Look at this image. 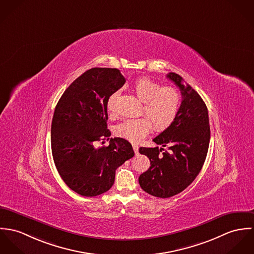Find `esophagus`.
Returning <instances> with one entry per match:
<instances>
[{"instance_id": "1", "label": "esophagus", "mask_w": 254, "mask_h": 254, "mask_svg": "<svg viewBox=\"0 0 254 254\" xmlns=\"http://www.w3.org/2000/svg\"><path fill=\"white\" fill-rule=\"evenodd\" d=\"M132 148H133V150H134V153H135V154H137V153H138V149H139L138 145H136V144H132Z\"/></svg>"}]
</instances>
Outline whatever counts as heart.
<instances>
[{
    "label": "heart",
    "mask_w": 254,
    "mask_h": 254,
    "mask_svg": "<svg viewBox=\"0 0 254 254\" xmlns=\"http://www.w3.org/2000/svg\"><path fill=\"white\" fill-rule=\"evenodd\" d=\"M132 90L142 102L146 117L127 119L117 126V134L132 142L140 141L154 125L155 129L164 130L175 121L181 106V94L172 86H162L147 78H141L132 84ZM118 92L110 95L107 101L109 113L116 111L115 102Z\"/></svg>",
    "instance_id": "heart-1"
}]
</instances>
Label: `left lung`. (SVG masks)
<instances>
[{
  "label": "left lung",
  "instance_id": "left-lung-1",
  "mask_svg": "<svg viewBox=\"0 0 254 254\" xmlns=\"http://www.w3.org/2000/svg\"><path fill=\"white\" fill-rule=\"evenodd\" d=\"M167 77L181 91V106L175 121L153 139L163 147L139 148L151 166L138 178L146 193L163 198L179 194L195 180L205 161L210 139L208 111L201 97L190 85H184L179 75L169 73Z\"/></svg>",
  "mask_w": 254,
  "mask_h": 254
}]
</instances>
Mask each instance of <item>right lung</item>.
Listing matches in <instances>:
<instances>
[{
	"instance_id": "obj_1",
	"label": "right lung",
	"mask_w": 254,
	"mask_h": 254,
	"mask_svg": "<svg viewBox=\"0 0 254 254\" xmlns=\"http://www.w3.org/2000/svg\"><path fill=\"white\" fill-rule=\"evenodd\" d=\"M126 83L116 68H91L69 85L57 102L52 123V153L57 171L74 192L95 197L107 192L116 169L134 156L131 144L109 139L107 101ZM104 142H102L103 144Z\"/></svg>"
}]
</instances>
